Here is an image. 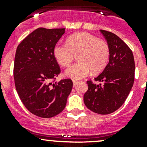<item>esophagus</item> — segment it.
I'll list each match as a JSON object with an SVG mask.
<instances>
[{"instance_id":"34e87169","label":"esophagus","mask_w":147,"mask_h":147,"mask_svg":"<svg viewBox=\"0 0 147 147\" xmlns=\"http://www.w3.org/2000/svg\"><path fill=\"white\" fill-rule=\"evenodd\" d=\"M72 82H73V86H75L78 82V81L76 80H72Z\"/></svg>"}]
</instances>
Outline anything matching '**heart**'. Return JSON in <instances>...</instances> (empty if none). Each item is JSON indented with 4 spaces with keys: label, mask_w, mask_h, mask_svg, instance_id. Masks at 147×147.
<instances>
[{
    "label": "heart",
    "mask_w": 147,
    "mask_h": 147,
    "mask_svg": "<svg viewBox=\"0 0 147 147\" xmlns=\"http://www.w3.org/2000/svg\"><path fill=\"white\" fill-rule=\"evenodd\" d=\"M54 56L62 66H68L77 55L78 62L69 66L65 74L73 79L87 76L90 70L97 73L106 67L110 54L108 44L97 37L78 32L69 35L66 44L57 43L53 50Z\"/></svg>",
    "instance_id": "obj_1"
}]
</instances>
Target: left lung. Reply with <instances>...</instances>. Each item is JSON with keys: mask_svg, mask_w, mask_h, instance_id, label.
Returning a JSON list of instances; mask_svg holds the SVG:
<instances>
[{"mask_svg": "<svg viewBox=\"0 0 147 147\" xmlns=\"http://www.w3.org/2000/svg\"><path fill=\"white\" fill-rule=\"evenodd\" d=\"M109 47V63L102 72L87 81L88 90L84 102L89 109L100 115H108L118 109L125 102L134 81V64L132 51L117 35L100 30Z\"/></svg>", "mask_w": 147, "mask_h": 147, "instance_id": "1", "label": "left lung"}]
</instances>
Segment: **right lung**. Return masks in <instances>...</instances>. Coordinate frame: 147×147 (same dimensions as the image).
Instances as JSON below:
<instances>
[{
  "label": "right lung",
  "instance_id": "1",
  "mask_svg": "<svg viewBox=\"0 0 147 147\" xmlns=\"http://www.w3.org/2000/svg\"><path fill=\"white\" fill-rule=\"evenodd\" d=\"M65 30L38 28L16 50L13 68L16 90L28 110L40 117L60 114L72 88L71 79L54 82L60 68L53 50Z\"/></svg>",
  "mask_w": 147,
  "mask_h": 147
}]
</instances>
